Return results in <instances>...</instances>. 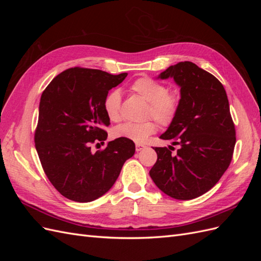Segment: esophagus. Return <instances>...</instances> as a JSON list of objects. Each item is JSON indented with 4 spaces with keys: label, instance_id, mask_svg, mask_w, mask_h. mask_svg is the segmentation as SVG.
<instances>
[{
    "label": "esophagus",
    "instance_id": "esophagus-1",
    "mask_svg": "<svg viewBox=\"0 0 261 261\" xmlns=\"http://www.w3.org/2000/svg\"><path fill=\"white\" fill-rule=\"evenodd\" d=\"M145 145H143V144H136V151L137 152H139V151H141V150L143 149H145Z\"/></svg>",
    "mask_w": 261,
    "mask_h": 261
}]
</instances>
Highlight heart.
Listing matches in <instances>:
<instances>
[{
    "label": "heart",
    "mask_w": 261,
    "mask_h": 261,
    "mask_svg": "<svg viewBox=\"0 0 261 261\" xmlns=\"http://www.w3.org/2000/svg\"><path fill=\"white\" fill-rule=\"evenodd\" d=\"M132 90L146 101L147 115L152 116L163 126L170 125L176 117L179 109L178 94L168 92L167 86L149 77H143L132 85ZM105 112L110 121L116 122L121 118V94L117 90L109 92L103 100ZM153 121L143 123H123L112 130L114 138H124L135 143H145L149 136L156 132Z\"/></svg>",
    "instance_id": "heart-1"
}]
</instances>
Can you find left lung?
Segmentation results:
<instances>
[{
  "mask_svg": "<svg viewBox=\"0 0 261 261\" xmlns=\"http://www.w3.org/2000/svg\"><path fill=\"white\" fill-rule=\"evenodd\" d=\"M180 88L179 109L160 136L179 145L154 147L156 162L149 174L172 198L194 199L215 186L230 165L236 143L235 127L223 85L192 62H179L162 72Z\"/></svg>",
  "mask_w": 261,
  "mask_h": 261,
  "instance_id": "obj_1",
  "label": "left lung"
}]
</instances>
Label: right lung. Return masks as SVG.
I'll use <instances>...</instances> for the list:
<instances>
[{"label": "right lung", "instance_id": "add662e5", "mask_svg": "<svg viewBox=\"0 0 261 261\" xmlns=\"http://www.w3.org/2000/svg\"><path fill=\"white\" fill-rule=\"evenodd\" d=\"M127 73L112 75L100 69L68 68L54 77L41 94L35 133L36 149L45 175L58 192L77 202L105 195L135 153L134 141L116 138L103 150L110 125L103 100ZM97 144V145H98Z\"/></svg>", "mask_w": 261, "mask_h": 261}]
</instances>
